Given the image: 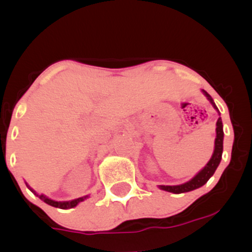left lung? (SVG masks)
Listing matches in <instances>:
<instances>
[{
    "instance_id": "1",
    "label": "left lung",
    "mask_w": 252,
    "mask_h": 252,
    "mask_svg": "<svg viewBox=\"0 0 252 252\" xmlns=\"http://www.w3.org/2000/svg\"><path fill=\"white\" fill-rule=\"evenodd\" d=\"M205 96L209 98V100L213 104V106L217 109L215 102L211 98V96L207 94L206 91H204ZM217 137H216V142H215V152H213L212 158L209 161V163L204 167V169H201L200 172L196 174L192 180H189L186 184L182 185H178V186H160L161 189L167 190V192H172L175 193V194H180V193H185V192H189V190L196 189L199 187H201L202 185L206 184L209 181V179L215 174L217 167L218 164L220 163L221 160V154H222V138H224V131H222V123H221V118L219 117L218 121H217Z\"/></svg>"
}]
</instances>
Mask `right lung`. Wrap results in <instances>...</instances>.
Returning <instances> with one entry per match:
<instances>
[{"instance_id":"1","label":"right lung","mask_w":252,"mask_h":252,"mask_svg":"<svg viewBox=\"0 0 252 252\" xmlns=\"http://www.w3.org/2000/svg\"><path fill=\"white\" fill-rule=\"evenodd\" d=\"M32 192H33V189H31ZM36 194V193H35ZM37 196H39L40 199H41L42 201H45L46 204H48V205H51V206H53V207H58V209H63V210H66V209H72V207H74V206H77L78 205V202H80V201H83L84 199L86 198V196H84V198H78V199H74V200H72V201H63V202H60V201H54V200H52V199H50V198H47V196H45V195H40V194H36Z\"/></svg>"}]
</instances>
